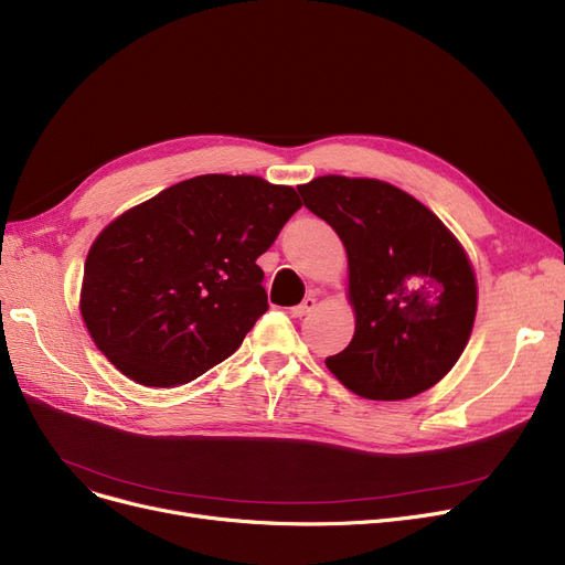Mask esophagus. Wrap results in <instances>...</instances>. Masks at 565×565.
I'll use <instances>...</instances> for the list:
<instances>
[{"label":"esophagus","mask_w":565,"mask_h":565,"mask_svg":"<svg viewBox=\"0 0 565 565\" xmlns=\"http://www.w3.org/2000/svg\"><path fill=\"white\" fill-rule=\"evenodd\" d=\"M313 307H316V298H311V295H309V298H305L298 307H292L290 313H292L295 318H302V316H307Z\"/></svg>","instance_id":"esophagus-1"}]
</instances>
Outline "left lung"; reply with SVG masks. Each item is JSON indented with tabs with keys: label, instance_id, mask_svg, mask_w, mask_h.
Returning a JSON list of instances; mask_svg holds the SVG:
<instances>
[{
	"label": "left lung",
	"instance_id": "obj_1",
	"mask_svg": "<svg viewBox=\"0 0 565 565\" xmlns=\"http://www.w3.org/2000/svg\"><path fill=\"white\" fill-rule=\"evenodd\" d=\"M348 254L354 334L324 360L369 401H405L447 375L477 318V277L458 237L407 192L375 178L320 175L300 185Z\"/></svg>",
	"mask_w": 565,
	"mask_h": 565
}]
</instances>
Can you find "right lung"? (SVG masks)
<instances>
[{
  "label": "right lung",
  "mask_w": 565,
  "mask_h": 565,
  "mask_svg": "<svg viewBox=\"0 0 565 565\" xmlns=\"http://www.w3.org/2000/svg\"><path fill=\"white\" fill-rule=\"evenodd\" d=\"M300 205L288 185L205 173L118 215L88 249L79 292L98 350L143 387L231 358L267 311L256 258Z\"/></svg>",
  "instance_id": "1"
}]
</instances>
